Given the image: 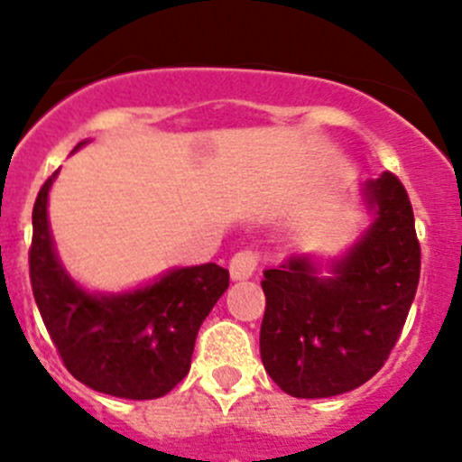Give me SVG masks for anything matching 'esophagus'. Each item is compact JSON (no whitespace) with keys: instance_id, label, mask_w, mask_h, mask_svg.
<instances>
[{"instance_id":"1","label":"esophagus","mask_w":462,"mask_h":462,"mask_svg":"<svg viewBox=\"0 0 462 462\" xmlns=\"http://www.w3.org/2000/svg\"><path fill=\"white\" fill-rule=\"evenodd\" d=\"M256 266H259V256L250 250H243L234 254L228 263V273H231V280H250L256 273Z\"/></svg>"}]
</instances>
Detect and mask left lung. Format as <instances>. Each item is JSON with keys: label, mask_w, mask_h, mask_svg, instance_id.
<instances>
[{"label": "left lung", "mask_w": 462, "mask_h": 462, "mask_svg": "<svg viewBox=\"0 0 462 462\" xmlns=\"http://www.w3.org/2000/svg\"><path fill=\"white\" fill-rule=\"evenodd\" d=\"M363 196L374 219L330 277L310 254L263 271L261 361L293 398L340 395L377 374L414 300L421 247L407 189L386 171Z\"/></svg>", "instance_id": "obj_1"}]
</instances>
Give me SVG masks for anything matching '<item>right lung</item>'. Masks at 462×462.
<instances>
[{"mask_svg":"<svg viewBox=\"0 0 462 462\" xmlns=\"http://www.w3.org/2000/svg\"><path fill=\"white\" fill-rule=\"evenodd\" d=\"M55 175L36 196L30 247L32 291L52 345L89 389L126 400L162 398L189 373L196 333L228 289V271L203 263L175 268L136 291H85L52 245L48 191Z\"/></svg>","mask_w":462,"mask_h":462,"instance_id":"add662e5","label":"right lung"}]
</instances>
